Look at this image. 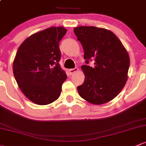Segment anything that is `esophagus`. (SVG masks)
<instances>
[{"instance_id":"esophagus-1","label":"esophagus","mask_w":146,"mask_h":146,"mask_svg":"<svg viewBox=\"0 0 146 146\" xmlns=\"http://www.w3.org/2000/svg\"><path fill=\"white\" fill-rule=\"evenodd\" d=\"M79 70V68L78 67H75V68H73V69H70V70H69V72H70V74H74L75 72H76Z\"/></svg>"}]
</instances>
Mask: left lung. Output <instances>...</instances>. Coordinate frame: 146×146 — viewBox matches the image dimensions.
I'll return each instance as SVG.
<instances>
[{"mask_svg": "<svg viewBox=\"0 0 146 146\" xmlns=\"http://www.w3.org/2000/svg\"><path fill=\"white\" fill-rule=\"evenodd\" d=\"M74 32L82 43L86 63L95 61L93 67H82L85 79L77 87L79 96L95 105L110 101L127 82L128 52L116 35L106 29L82 26L75 27Z\"/></svg>", "mask_w": 146, "mask_h": 146, "instance_id": "1", "label": "left lung"}]
</instances>
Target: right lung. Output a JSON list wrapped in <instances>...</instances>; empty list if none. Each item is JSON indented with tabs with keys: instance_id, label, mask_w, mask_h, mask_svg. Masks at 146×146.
Returning a JSON list of instances; mask_svg holds the SVG:
<instances>
[{
	"instance_id": "right-lung-1",
	"label": "right lung",
	"mask_w": 146,
	"mask_h": 146,
	"mask_svg": "<svg viewBox=\"0 0 146 146\" xmlns=\"http://www.w3.org/2000/svg\"><path fill=\"white\" fill-rule=\"evenodd\" d=\"M67 32L50 27L28 37L18 48L13 74L19 88L36 104L48 105L59 98L67 74L60 64V41Z\"/></svg>"
}]
</instances>
